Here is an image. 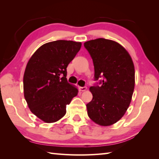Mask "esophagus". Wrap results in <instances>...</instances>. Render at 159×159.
<instances>
[{"instance_id": "34e87169", "label": "esophagus", "mask_w": 159, "mask_h": 159, "mask_svg": "<svg viewBox=\"0 0 159 159\" xmlns=\"http://www.w3.org/2000/svg\"><path fill=\"white\" fill-rule=\"evenodd\" d=\"M80 90L81 91V92H85V91L87 90V87H85V86L80 87Z\"/></svg>"}]
</instances>
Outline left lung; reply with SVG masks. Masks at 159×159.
Returning <instances> with one entry per match:
<instances>
[{
    "mask_svg": "<svg viewBox=\"0 0 159 159\" xmlns=\"http://www.w3.org/2000/svg\"><path fill=\"white\" fill-rule=\"evenodd\" d=\"M84 46L93 60L94 80L101 79L89 88L93 98L86 105L87 114L100 126H110L123 117L130 104L134 88L133 60L126 50L113 40L92 39Z\"/></svg>",
    "mask_w": 159,
    "mask_h": 159,
    "instance_id": "1",
    "label": "left lung"
}]
</instances>
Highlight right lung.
<instances>
[{
  "instance_id": "obj_1",
  "label": "right lung",
  "mask_w": 159,
  "mask_h": 159,
  "mask_svg": "<svg viewBox=\"0 0 159 159\" xmlns=\"http://www.w3.org/2000/svg\"><path fill=\"white\" fill-rule=\"evenodd\" d=\"M82 43L57 40L40 46L26 65L23 78L24 95L31 112L46 123L58 121L66 105L78 94L67 83V67Z\"/></svg>"
}]
</instances>
